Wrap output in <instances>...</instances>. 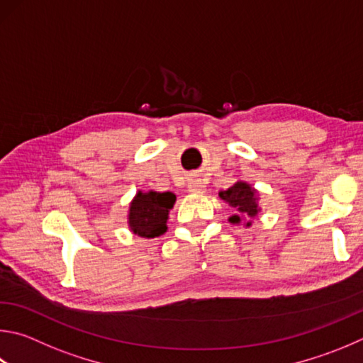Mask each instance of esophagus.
<instances>
[{"mask_svg":"<svg viewBox=\"0 0 363 363\" xmlns=\"http://www.w3.org/2000/svg\"><path fill=\"white\" fill-rule=\"evenodd\" d=\"M189 190H190V192L200 194L204 190V186L201 184V181H199V179H190L189 181Z\"/></svg>","mask_w":363,"mask_h":363,"instance_id":"34e87169","label":"esophagus"}]
</instances>
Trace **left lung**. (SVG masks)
<instances>
[{"instance_id":"1","label":"left lung","mask_w":363,"mask_h":363,"mask_svg":"<svg viewBox=\"0 0 363 363\" xmlns=\"http://www.w3.org/2000/svg\"><path fill=\"white\" fill-rule=\"evenodd\" d=\"M219 195L222 200H225L230 206L236 208L240 213H245L250 217H254L257 213H259V209H257V203H255L254 189H250L246 182H236L235 186L227 189L225 192H220ZM230 222L238 223L240 216H232L230 217Z\"/></svg>"}]
</instances>
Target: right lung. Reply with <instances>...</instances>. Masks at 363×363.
Returning <instances> with one entry per match:
<instances>
[{
    "mask_svg": "<svg viewBox=\"0 0 363 363\" xmlns=\"http://www.w3.org/2000/svg\"><path fill=\"white\" fill-rule=\"evenodd\" d=\"M176 196L171 192H140L130 204L128 223L135 235L155 238L167 232V219Z\"/></svg>",
    "mask_w": 363,
    "mask_h": 363,
    "instance_id": "1",
    "label": "right lung"
}]
</instances>
